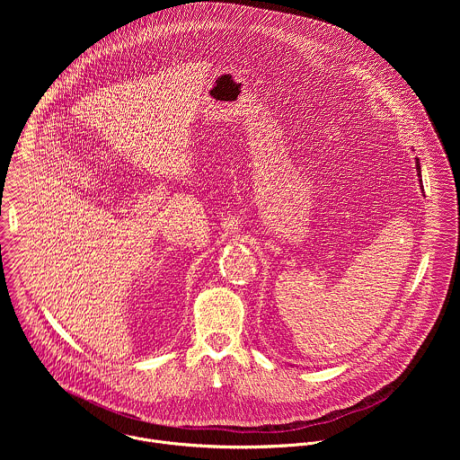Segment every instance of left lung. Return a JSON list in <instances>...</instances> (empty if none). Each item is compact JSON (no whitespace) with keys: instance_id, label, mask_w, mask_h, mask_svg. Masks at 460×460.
Masks as SVG:
<instances>
[{"instance_id":"left-lung-1","label":"left lung","mask_w":460,"mask_h":460,"mask_svg":"<svg viewBox=\"0 0 460 460\" xmlns=\"http://www.w3.org/2000/svg\"><path fill=\"white\" fill-rule=\"evenodd\" d=\"M416 168H418V170H420V161H418V163H416Z\"/></svg>"}]
</instances>
